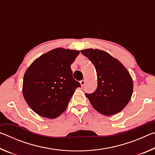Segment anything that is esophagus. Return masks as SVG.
I'll list each match as a JSON object with an SVG mask.
<instances>
[{"label":"esophagus","mask_w":155,"mask_h":155,"mask_svg":"<svg viewBox=\"0 0 155 155\" xmlns=\"http://www.w3.org/2000/svg\"><path fill=\"white\" fill-rule=\"evenodd\" d=\"M85 80H82L80 81V83H81V85L82 86V87H83V85H85Z\"/></svg>","instance_id":"obj_1"}]
</instances>
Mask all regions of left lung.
Masks as SVG:
<instances>
[{
	"mask_svg": "<svg viewBox=\"0 0 155 155\" xmlns=\"http://www.w3.org/2000/svg\"><path fill=\"white\" fill-rule=\"evenodd\" d=\"M81 52L91 61L97 73V89L92 94H85L91 105L107 116L121 111L133 94L129 72L118 60L103 51L89 48Z\"/></svg>",
	"mask_w": 155,
	"mask_h": 155,
	"instance_id": "8db88e82",
	"label": "left lung"
}]
</instances>
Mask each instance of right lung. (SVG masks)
I'll use <instances>...</instances> for the list:
<instances>
[{
	"label": "right lung",
	"mask_w": 155,
	"mask_h": 155,
	"mask_svg": "<svg viewBox=\"0 0 155 155\" xmlns=\"http://www.w3.org/2000/svg\"><path fill=\"white\" fill-rule=\"evenodd\" d=\"M79 51L52 50L36 59L25 72L22 93L31 109L40 116L56 118L66 109L80 83L72 77L70 65Z\"/></svg>",
	"instance_id": "right-lung-1"
}]
</instances>
